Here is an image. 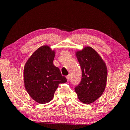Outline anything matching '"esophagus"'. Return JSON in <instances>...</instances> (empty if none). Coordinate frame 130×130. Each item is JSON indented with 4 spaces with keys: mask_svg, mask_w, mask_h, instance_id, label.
<instances>
[{
    "mask_svg": "<svg viewBox=\"0 0 130 130\" xmlns=\"http://www.w3.org/2000/svg\"><path fill=\"white\" fill-rule=\"evenodd\" d=\"M66 79H67V81H70V74H69L68 76H66Z\"/></svg>",
    "mask_w": 130,
    "mask_h": 130,
    "instance_id": "34e87169",
    "label": "esophagus"
}]
</instances>
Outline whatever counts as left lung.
I'll return each instance as SVG.
<instances>
[{
	"label": "left lung",
	"instance_id": "1",
	"mask_svg": "<svg viewBox=\"0 0 130 130\" xmlns=\"http://www.w3.org/2000/svg\"><path fill=\"white\" fill-rule=\"evenodd\" d=\"M82 69V80L74 88L78 99L90 104L101 96L107 81V67L102 57L90 47L76 52Z\"/></svg>",
	"mask_w": 130,
	"mask_h": 130
}]
</instances>
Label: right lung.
<instances>
[{"label":"right lung","instance_id":"1","mask_svg":"<svg viewBox=\"0 0 130 130\" xmlns=\"http://www.w3.org/2000/svg\"><path fill=\"white\" fill-rule=\"evenodd\" d=\"M55 54L48 45L41 46L25 64V88L32 99L40 104L50 102L58 85L67 82L59 69L53 64Z\"/></svg>","mask_w":130,"mask_h":130}]
</instances>
